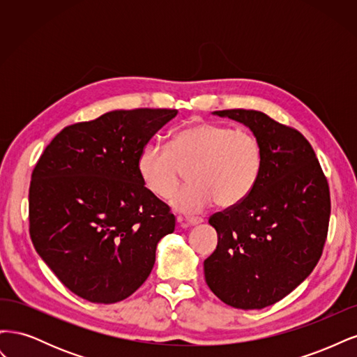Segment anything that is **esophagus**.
Listing matches in <instances>:
<instances>
[{
    "label": "esophagus",
    "mask_w": 357,
    "mask_h": 357,
    "mask_svg": "<svg viewBox=\"0 0 357 357\" xmlns=\"http://www.w3.org/2000/svg\"><path fill=\"white\" fill-rule=\"evenodd\" d=\"M185 222L188 225H199V223L204 222V219L202 218H190V215H188V218L185 219Z\"/></svg>",
    "instance_id": "34e87169"
}]
</instances>
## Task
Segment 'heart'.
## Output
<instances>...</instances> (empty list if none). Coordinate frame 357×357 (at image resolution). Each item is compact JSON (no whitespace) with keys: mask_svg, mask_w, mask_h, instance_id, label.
Instances as JSON below:
<instances>
[{"mask_svg":"<svg viewBox=\"0 0 357 357\" xmlns=\"http://www.w3.org/2000/svg\"><path fill=\"white\" fill-rule=\"evenodd\" d=\"M138 176L160 199L169 198L188 169L190 183L180 189L172 207L181 213H201L218 199L229 208L245 201L262 171V147L244 129L197 122L181 128L169 147L149 143L138 155Z\"/></svg>","mask_w":357,"mask_h":357,"instance_id":"b5f03b06","label":"heart"}]
</instances>
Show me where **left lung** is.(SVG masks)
Segmentation results:
<instances>
[{"label":"left lung","mask_w":357,"mask_h":357,"mask_svg":"<svg viewBox=\"0 0 357 357\" xmlns=\"http://www.w3.org/2000/svg\"><path fill=\"white\" fill-rule=\"evenodd\" d=\"M250 128L262 171L245 201L214 213L218 247L204 261L205 282L225 304L261 310L311 274L326 243L331 193L314 150L295 128L256 110H220Z\"/></svg>","instance_id":"obj_1"}]
</instances>
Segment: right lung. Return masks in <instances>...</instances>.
I'll return each mask as SVG.
<instances>
[{"mask_svg":"<svg viewBox=\"0 0 357 357\" xmlns=\"http://www.w3.org/2000/svg\"><path fill=\"white\" fill-rule=\"evenodd\" d=\"M174 109L114 110L63 128L29 185V235L40 257L77 296L114 304L152 273L176 218L138 176L142 149Z\"/></svg>","mask_w":357,"mask_h":357,"instance_id":"add662e5","label":"right lung"}]
</instances>
